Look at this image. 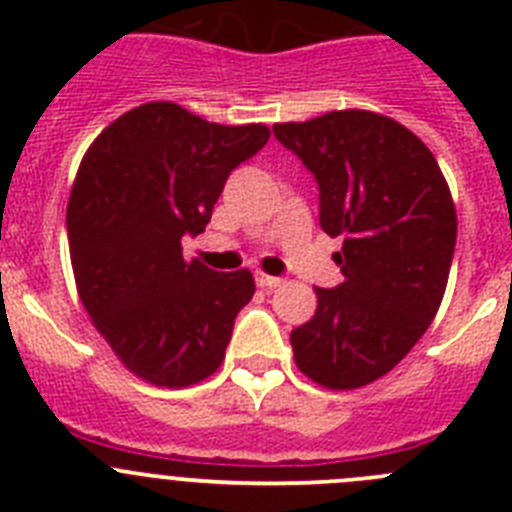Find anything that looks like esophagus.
Wrapping results in <instances>:
<instances>
[{
	"label": "esophagus",
	"instance_id": "esophagus-1",
	"mask_svg": "<svg viewBox=\"0 0 512 512\" xmlns=\"http://www.w3.org/2000/svg\"><path fill=\"white\" fill-rule=\"evenodd\" d=\"M256 284H259L261 289H277V287H282L284 279L269 277V274H264V271H259V274H256Z\"/></svg>",
	"mask_w": 512,
	"mask_h": 512
}]
</instances>
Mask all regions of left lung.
<instances>
[{"instance_id": "left-lung-1", "label": "left lung", "mask_w": 512, "mask_h": 512, "mask_svg": "<svg viewBox=\"0 0 512 512\" xmlns=\"http://www.w3.org/2000/svg\"><path fill=\"white\" fill-rule=\"evenodd\" d=\"M274 135L320 187V228L343 235V282L315 289L318 310L292 330L300 372L359 390L392 372L441 307L456 246L449 184L423 140L392 117L336 110L277 122Z\"/></svg>"}]
</instances>
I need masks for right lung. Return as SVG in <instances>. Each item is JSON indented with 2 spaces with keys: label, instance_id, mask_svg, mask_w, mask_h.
<instances>
[{
  "label": "right lung",
  "instance_id": "right-lung-1",
  "mask_svg": "<svg viewBox=\"0 0 512 512\" xmlns=\"http://www.w3.org/2000/svg\"><path fill=\"white\" fill-rule=\"evenodd\" d=\"M271 130L217 125L174 102H148L110 122L81 158L66 210L81 305L117 359L156 387L217 372L235 315L256 292L251 271L220 274L182 256L235 166Z\"/></svg>",
  "mask_w": 512,
  "mask_h": 512
}]
</instances>
